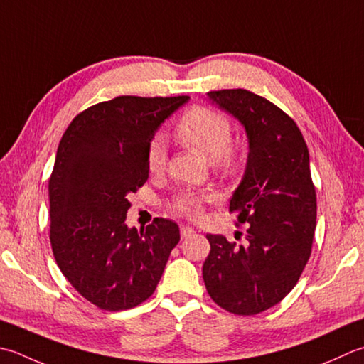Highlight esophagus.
Returning <instances> with one entry per match:
<instances>
[{"label":"esophagus","mask_w":364,"mask_h":364,"mask_svg":"<svg viewBox=\"0 0 364 364\" xmlns=\"http://www.w3.org/2000/svg\"><path fill=\"white\" fill-rule=\"evenodd\" d=\"M180 233H181V238L184 240V238L192 237V235L196 233V230L192 229V227H189V225H181V227H180Z\"/></svg>","instance_id":"esophagus-1"}]
</instances>
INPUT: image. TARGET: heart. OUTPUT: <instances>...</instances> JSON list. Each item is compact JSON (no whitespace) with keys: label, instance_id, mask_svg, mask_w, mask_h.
Listing matches in <instances>:
<instances>
[{"label":"heart","instance_id":"1","mask_svg":"<svg viewBox=\"0 0 364 364\" xmlns=\"http://www.w3.org/2000/svg\"><path fill=\"white\" fill-rule=\"evenodd\" d=\"M232 123L224 113L205 105H194L176 119L173 134L183 145L192 146L206 156L215 167L224 175L237 172L241 161V148L232 140ZM166 144L156 135L146 149V168L149 173L158 175L166 168ZM216 200L210 192H181L178 194L170 208L181 216L198 219L206 203Z\"/></svg>","mask_w":364,"mask_h":364}]
</instances>
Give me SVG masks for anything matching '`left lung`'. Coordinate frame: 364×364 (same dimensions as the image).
I'll use <instances>...</instances> for the list:
<instances>
[{
  "instance_id": "1",
  "label": "left lung",
  "mask_w": 364,
  "mask_h": 364,
  "mask_svg": "<svg viewBox=\"0 0 364 364\" xmlns=\"http://www.w3.org/2000/svg\"><path fill=\"white\" fill-rule=\"evenodd\" d=\"M208 96L241 121L249 139L246 172L229 205L247 224V243L206 235L203 281L220 308L255 316L286 298L309 260L317 218L309 151L295 121L268 99L241 88Z\"/></svg>"
}]
</instances>
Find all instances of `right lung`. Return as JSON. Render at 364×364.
<instances>
[{"label": "right lung", "mask_w": 364, "mask_h": 364, "mask_svg": "<svg viewBox=\"0 0 364 364\" xmlns=\"http://www.w3.org/2000/svg\"><path fill=\"white\" fill-rule=\"evenodd\" d=\"M189 96H118L70 121L48 180L50 245L78 294L104 311L135 308L154 294L180 229L156 218L127 229V196L148 180L156 129Z\"/></svg>", "instance_id": "1"}]
</instances>
